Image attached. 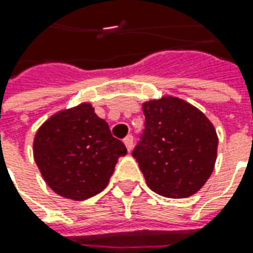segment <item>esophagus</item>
Listing matches in <instances>:
<instances>
[{
    "instance_id": "34e87169",
    "label": "esophagus",
    "mask_w": 253,
    "mask_h": 253,
    "mask_svg": "<svg viewBox=\"0 0 253 253\" xmlns=\"http://www.w3.org/2000/svg\"><path fill=\"white\" fill-rule=\"evenodd\" d=\"M124 143H125L126 149L131 152L132 146H133V136H132V135H128V136H125V139H124Z\"/></svg>"
}]
</instances>
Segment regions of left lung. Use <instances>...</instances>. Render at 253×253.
I'll return each instance as SVG.
<instances>
[{
    "label": "left lung",
    "instance_id": "1",
    "mask_svg": "<svg viewBox=\"0 0 253 253\" xmlns=\"http://www.w3.org/2000/svg\"><path fill=\"white\" fill-rule=\"evenodd\" d=\"M145 128L132 151L155 193L184 199L212 173L218 138L207 117L189 102L165 97L143 104Z\"/></svg>",
    "mask_w": 253,
    "mask_h": 253
}]
</instances>
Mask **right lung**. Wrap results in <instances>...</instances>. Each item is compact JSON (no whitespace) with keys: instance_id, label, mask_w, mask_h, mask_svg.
I'll use <instances>...</instances> for the list:
<instances>
[{"instance_id":"add662e5","label":"right lung","mask_w":253,"mask_h":253,"mask_svg":"<svg viewBox=\"0 0 253 253\" xmlns=\"http://www.w3.org/2000/svg\"><path fill=\"white\" fill-rule=\"evenodd\" d=\"M126 148L108 124L82 104L50 117L36 132L34 158L44 181L66 199L85 200L107 187Z\"/></svg>"}]
</instances>
